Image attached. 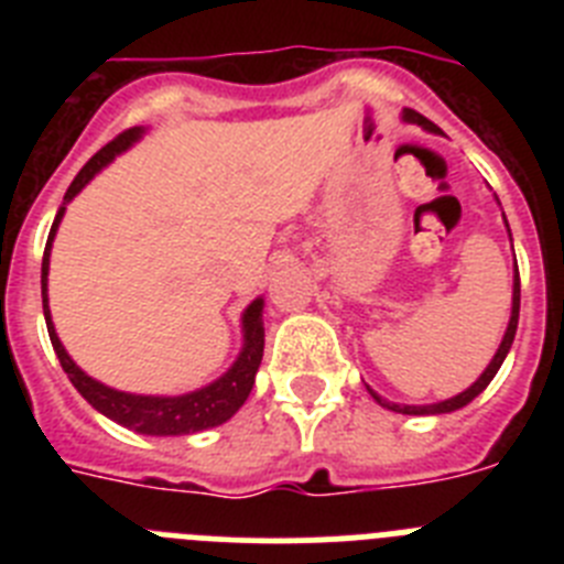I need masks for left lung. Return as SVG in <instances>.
Masks as SVG:
<instances>
[{
    "label": "left lung",
    "instance_id": "8db88e82",
    "mask_svg": "<svg viewBox=\"0 0 564 564\" xmlns=\"http://www.w3.org/2000/svg\"><path fill=\"white\" fill-rule=\"evenodd\" d=\"M403 118L412 123H417V127L423 129H430V132H441V129L435 127V123L430 121V118H423L421 112H415V109H406L403 112ZM517 265V262H514ZM517 322H520V273H514V307H511V322H508V330L506 336H502V344H500V350H497V356L491 358V364L486 367V372H482L480 378H477L471 387H468L466 392H460V395L449 398V401H441V403H432V406H401V403H390V401H383V398H378L376 392H372V398H376L381 406H387V410L392 412H401V415H441V412H455L460 410V406H466L468 401H475L477 395H480L482 390H486L488 383H491V378L497 376V370L502 367V361H506L508 350H511V344H514V336H517Z\"/></svg>",
    "mask_w": 564,
    "mask_h": 564
}]
</instances>
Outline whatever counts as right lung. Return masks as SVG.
Instances as JSON below:
<instances>
[{"instance_id":"1","label":"right lung","mask_w":564,"mask_h":564,"mask_svg":"<svg viewBox=\"0 0 564 564\" xmlns=\"http://www.w3.org/2000/svg\"><path fill=\"white\" fill-rule=\"evenodd\" d=\"M141 138V129L132 127L127 132H121L118 138L107 143V147L98 149L87 163H84L82 172L76 174V181L69 183L67 194H64V203H69L87 186L96 172H101L115 154L123 152L132 141ZM64 206L58 208L53 228H50L47 246H44V259H42V302H44V318H47V333L50 341H53V350H56L58 361H62V370L67 372V378L73 381L78 392L87 398L93 406H96L101 415H107L109 421L121 423L127 430L141 432V435H194V432L212 430V426H220L226 423L234 412L246 403L248 392L253 387V378H257L259 361H262V350H265V327H262V299L251 302V307L242 316V327H246V347L239 352V358L234 361L231 370L223 378H217L214 383L203 387L197 392H188V395L177 398H154V395H129V392H118L104 387L101 381L89 378L87 372L78 370L76 361L67 356V350L62 347L56 336V327L50 322L47 311V268H50V246H53V237H56V228L62 223Z\"/></svg>"}]
</instances>
